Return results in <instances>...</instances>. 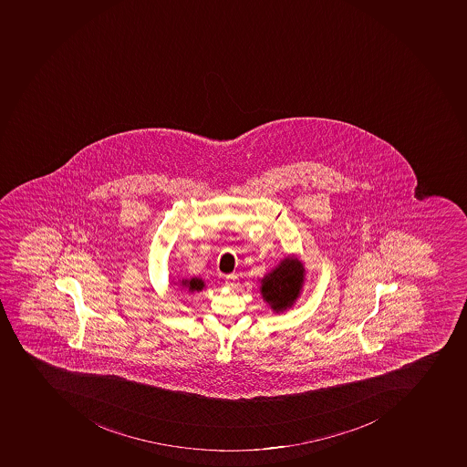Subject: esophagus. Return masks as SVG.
<instances>
[{
  "label": "esophagus",
  "mask_w": 467,
  "mask_h": 467,
  "mask_svg": "<svg viewBox=\"0 0 467 467\" xmlns=\"http://www.w3.org/2000/svg\"><path fill=\"white\" fill-rule=\"evenodd\" d=\"M226 285H228V286H235L236 285L235 275H228V276H226Z\"/></svg>",
  "instance_id": "34e87169"
}]
</instances>
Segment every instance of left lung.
<instances>
[{
    "mask_svg": "<svg viewBox=\"0 0 467 467\" xmlns=\"http://www.w3.org/2000/svg\"><path fill=\"white\" fill-rule=\"evenodd\" d=\"M263 298L275 312L290 307L303 284V266L297 259H284L276 269L262 279Z\"/></svg>",
    "mask_w": 467,
    "mask_h": 467,
    "instance_id": "left-lung-1",
    "label": "left lung"
}]
</instances>
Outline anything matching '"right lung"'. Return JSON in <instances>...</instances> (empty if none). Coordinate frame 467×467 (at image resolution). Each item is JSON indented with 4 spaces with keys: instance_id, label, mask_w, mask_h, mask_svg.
Wrapping results in <instances>:
<instances>
[{
    "instance_id": "obj_1",
    "label": "right lung",
    "mask_w": 467,
    "mask_h": 467,
    "mask_svg": "<svg viewBox=\"0 0 467 467\" xmlns=\"http://www.w3.org/2000/svg\"><path fill=\"white\" fill-rule=\"evenodd\" d=\"M182 284L191 291H200L202 290V286H204V283H202L201 279L196 278H192L191 281H182Z\"/></svg>"
}]
</instances>
